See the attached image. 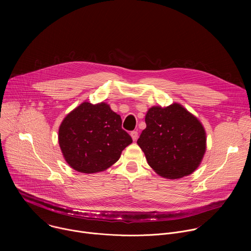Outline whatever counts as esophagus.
<instances>
[{
	"instance_id": "obj_1",
	"label": "esophagus",
	"mask_w": 251,
	"mask_h": 251,
	"mask_svg": "<svg viewBox=\"0 0 251 251\" xmlns=\"http://www.w3.org/2000/svg\"><path fill=\"white\" fill-rule=\"evenodd\" d=\"M130 135H131L133 141H136V140L138 139V132H137V131H132Z\"/></svg>"
}]
</instances>
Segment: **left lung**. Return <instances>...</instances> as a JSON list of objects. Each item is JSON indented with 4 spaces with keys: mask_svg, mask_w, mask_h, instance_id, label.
Here are the masks:
<instances>
[{
    "mask_svg": "<svg viewBox=\"0 0 251 251\" xmlns=\"http://www.w3.org/2000/svg\"><path fill=\"white\" fill-rule=\"evenodd\" d=\"M145 122L137 144L158 175L180 178L196 171L206 148L205 131L197 117L173 103L151 107Z\"/></svg>",
    "mask_w": 251,
    "mask_h": 251,
    "instance_id": "obj_1",
    "label": "left lung"
}]
</instances>
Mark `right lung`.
<instances>
[{
  "instance_id": "obj_1",
  "label": "right lung",
  "mask_w": 251,
  "mask_h": 251,
  "mask_svg": "<svg viewBox=\"0 0 251 251\" xmlns=\"http://www.w3.org/2000/svg\"><path fill=\"white\" fill-rule=\"evenodd\" d=\"M120 115L104 102H83L68 113L58 130V143L66 163L77 172H102L116 163L132 143L122 129Z\"/></svg>"
}]
</instances>
